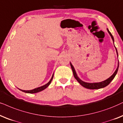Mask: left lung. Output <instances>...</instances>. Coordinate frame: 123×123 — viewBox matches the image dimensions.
I'll return each instance as SVG.
<instances>
[{"instance_id":"obj_1","label":"left lung","mask_w":123,"mask_h":123,"mask_svg":"<svg viewBox=\"0 0 123 123\" xmlns=\"http://www.w3.org/2000/svg\"><path fill=\"white\" fill-rule=\"evenodd\" d=\"M107 30L108 33H109V34L110 35V36L111 37V38H112L113 42H114V37H113L112 35L111 34L110 31L108 30L107 28ZM115 49H116V54H117V57H118L117 51V49H116V47H115ZM70 64H71V68H72V69L73 76H74V78H75V79H76V80H77L78 82H79L80 84L82 86L85 87V88L89 89H101V88H103V87H105L107 86L108 84H109L111 82V81H112V80L114 79V77H115L116 74H117L118 69H119V62H118L117 68H116V69L115 70V72L113 73L112 75L110 76V77L108 78V79H107V80H105L103 81H102V82L89 83V82H84V81L81 80V79H80V78L77 76V73H76V72L75 71V69H74V67L73 66V65L72 64V63H71V62H70Z\"/></svg>"}]
</instances>
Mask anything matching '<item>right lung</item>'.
I'll list each match as a JSON object with an SVG mask.
<instances>
[{"mask_svg":"<svg viewBox=\"0 0 123 123\" xmlns=\"http://www.w3.org/2000/svg\"><path fill=\"white\" fill-rule=\"evenodd\" d=\"M53 77H54V74H52V77L50 81H49V82H47V84H45V85L42 86H40V87H37L36 89H33V90H21V89H19V90H21L22 92H25V93H38V92H41V91L43 90L44 89H45L46 88H47V87L49 86V85L51 84V81L52 80V79H53Z\"/></svg>","mask_w":123,"mask_h":123,"instance_id":"1","label":"right lung"}]
</instances>
